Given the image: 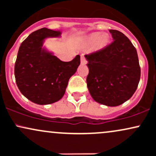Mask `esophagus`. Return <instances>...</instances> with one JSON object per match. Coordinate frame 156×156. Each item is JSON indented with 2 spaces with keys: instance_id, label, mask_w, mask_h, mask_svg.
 <instances>
[{
  "instance_id": "34e87169",
  "label": "esophagus",
  "mask_w": 156,
  "mask_h": 156,
  "mask_svg": "<svg viewBox=\"0 0 156 156\" xmlns=\"http://www.w3.org/2000/svg\"><path fill=\"white\" fill-rule=\"evenodd\" d=\"M80 63H81L82 64H87V60H86L85 57H84L83 55H80Z\"/></svg>"
}]
</instances>
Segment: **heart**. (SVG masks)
<instances>
[{"mask_svg":"<svg viewBox=\"0 0 156 156\" xmlns=\"http://www.w3.org/2000/svg\"><path fill=\"white\" fill-rule=\"evenodd\" d=\"M109 37L107 34H103L101 36V33L95 32V33L90 34L85 38V44H94V49L95 51H100L103 49L108 45L109 43Z\"/></svg>","mask_w":156,"mask_h":156,"instance_id":"1","label":"heart"}]
</instances>
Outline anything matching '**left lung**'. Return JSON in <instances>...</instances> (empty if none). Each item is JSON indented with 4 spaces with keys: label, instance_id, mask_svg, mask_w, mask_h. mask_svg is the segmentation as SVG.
Here are the masks:
<instances>
[{
    "label": "left lung",
    "instance_id": "1",
    "mask_svg": "<svg viewBox=\"0 0 156 156\" xmlns=\"http://www.w3.org/2000/svg\"><path fill=\"white\" fill-rule=\"evenodd\" d=\"M114 41L103 49L85 55L88 64L87 87L94 101L117 106L136 90L141 69L137 51L125 34L109 30Z\"/></svg>",
    "mask_w": 156,
    "mask_h": 156
}]
</instances>
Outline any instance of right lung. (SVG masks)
I'll list each match as a JSON object with an SVG mask.
<instances>
[{
  "label": "right lung",
  "instance_id": "1",
  "mask_svg": "<svg viewBox=\"0 0 156 156\" xmlns=\"http://www.w3.org/2000/svg\"><path fill=\"white\" fill-rule=\"evenodd\" d=\"M61 31L42 28L34 31L21 43L15 65V76L20 92L39 105L62 99L68 81L80 65V55L62 62L43 46L48 37H59Z\"/></svg>",
  "mask_w": 156,
  "mask_h": 156
}]
</instances>
